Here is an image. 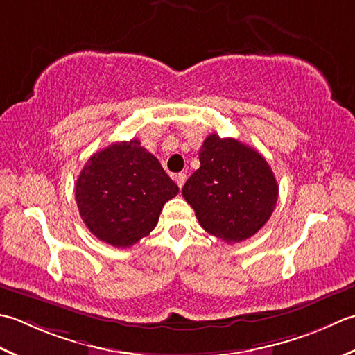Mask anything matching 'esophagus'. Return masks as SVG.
Wrapping results in <instances>:
<instances>
[{
    "label": "esophagus",
    "instance_id": "esophagus-1",
    "mask_svg": "<svg viewBox=\"0 0 355 355\" xmlns=\"http://www.w3.org/2000/svg\"><path fill=\"white\" fill-rule=\"evenodd\" d=\"M175 180H176L178 187H179V188H182V187H184V184H185V180H187V175H185V173H179V175H176V176H175Z\"/></svg>",
    "mask_w": 355,
    "mask_h": 355
}]
</instances>
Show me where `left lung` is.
I'll return each instance as SVG.
<instances>
[{"label": "left lung", "instance_id": "left-lung-1", "mask_svg": "<svg viewBox=\"0 0 355 355\" xmlns=\"http://www.w3.org/2000/svg\"><path fill=\"white\" fill-rule=\"evenodd\" d=\"M199 161L182 196L200 227L228 243L254 236L271 218L279 196L265 157L233 137L213 133L202 144Z\"/></svg>", "mask_w": 355, "mask_h": 355}]
</instances>
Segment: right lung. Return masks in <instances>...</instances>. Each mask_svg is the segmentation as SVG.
I'll list each match as a JSON object with an SVG mask.
<instances>
[{
	"label": "right lung",
	"instance_id": "1",
	"mask_svg": "<svg viewBox=\"0 0 355 355\" xmlns=\"http://www.w3.org/2000/svg\"><path fill=\"white\" fill-rule=\"evenodd\" d=\"M178 193L179 187L137 139L114 142L90 156L75 187L87 228L118 248L148 236L165 202Z\"/></svg>",
	"mask_w": 355,
	"mask_h": 355
}]
</instances>
